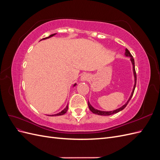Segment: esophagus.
Wrapping results in <instances>:
<instances>
[{"mask_svg":"<svg viewBox=\"0 0 160 160\" xmlns=\"http://www.w3.org/2000/svg\"><path fill=\"white\" fill-rule=\"evenodd\" d=\"M89 75H88V74H83L81 77V80L83 81H88L89 79Z\"/></svg>","mask_w":160,"mask_h":160,"instance_id":"1","label":"esophagus"}]
</instances>
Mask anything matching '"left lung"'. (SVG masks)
<instances>
[{
    "label": "left lung",
    "instance_id": "1",
    "mask_svg": "<svg viewBox=\"0 0 160 160\" xmlns=\"http://www.w3.org/2000/svg\"><path fill=\"white\" fill-rule=\"evenodd\" d=\"M125 55H126L127 57H130V59H131V61H132V65H133V73H134V77H135V85H134V87H133V91L132 93V95H131L130 98L129 99V100L127 101V103H125V105H123L122 107H121L120 108L116 109V110H114V111H99V110H98L96 109L95 108H93L92 106L91 105V104L89 103V102L88 101V106H89V108L90 109V111H91L92 113H93L95 114H97V115H112V114H114V113H117L118 112H119L120 111L123 110L125 107H126L127 105L128 104L129 100L131 99V98H132L133 96V94L134 93V90H135V85H136V80H137V77H136V72H135V62H134V59L133 56L132 55V54H131L130 52L129 51V50L128 49H125Z\"/></svg>",
    "mask_w": 160,
    "mask_h": 160
}]
</instances>
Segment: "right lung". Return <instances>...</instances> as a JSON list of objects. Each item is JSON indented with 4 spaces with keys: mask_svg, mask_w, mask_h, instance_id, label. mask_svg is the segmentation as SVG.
Segmentation results:
<instances>
[{
    "mask_svg": "<svg viewBox=\"0 0 160 160\" xmlns=\"http://www.w3.org/2000/svg\"><path fill=\"white\" fill-rule=\"evenodd\" d=\"M55 35V34H52V35H51L50 36H49V37H45V38H42V39H46V38H50V37H52V36H54ZM76 85V83L73 85V86H75ZM67 109H68V105H67V107H66V108L65 109H64L63 110H62V111H61L60 113H57V114H55V115H51V116H57V115H63V114H65L67 111Z\"/></svg>",
    "mask_w": 160,
    "mask_h": 160,
    "instance_id": "1",
    "label": "right lung"
}]
</instances>
